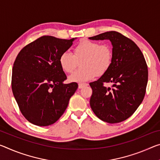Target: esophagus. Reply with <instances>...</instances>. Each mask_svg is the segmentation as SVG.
I'll use <instances>...</instances> for the list:
<instances>
[{
	"label": "esophagus",
	"mask_w": 160,
	"mask_h": 160,
	"mask_svg": "<svg viewBox=\"0 0 160 160\" xmlns=\"http://www.w3.org/2000/svg\"><path fill=\"white\" fill-rule=\"evenodd\" d=\"M88 85V83H79V85H78V88L79 89H81V88H82L83 87H85V86H87Z\"/></svg>",
	"instance_id": "1"
}]
</instances>
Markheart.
Listing matches in <instances>:
<instances>
[{"mask_svg": "<svg viewBox=\"0 0 160 160\" xmlns=\"http://www.w3.org/2000/svg\"><path fill=\"white\" fill-rule=\"evenodd\" d=\"M112 59V50L110 45L84 39L73 48V54L63 52L60 55L59 63L65 72L70 73L78 66V62L82 61V68L75 71L68 79L70 82H84L107 72Z\"/></svg>", "mask_w": 160, "mask_h": 160, "instance_id": "obj_1", "label": "heart"}]
</instances>
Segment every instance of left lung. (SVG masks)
<instances>
[{"label":"left lung","mask_w":160,"mask_h":160,"mask_svg":"<svg viewBox=\"0 0 160 160\" xmlns=\"http://www.w3.org/2000/svg\"><path fill=\"white\" fill-rule=\"evenodd\" d=\"M110 40L113 59L110 67L97 81L90 82L92 90L90 104L95 115L108 123H118L130 118L142 102L148 80V65L142 52L131 39L117 31L89 38ZM113 88H106V83Z\"/></svg>","instance_id":"1"}]
</instances>
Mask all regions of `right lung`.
<instances>
[{"instance_id":"obj_1","label":"right lung","mask_w":160,"mask_h":160,"mask_svg":"<svg viewBox=\"0 0 160 160\" xmlns=\"http://www.w3.org/2000/svg\"><path fill=\"white\" fill-rule=\"evenodd\" d=\"M74 40L43 35L18 54L12 71V91L22 115L30 123L40 127L55 123L78 89L76 82L63 83L67 76L59 63L60 55Z\"/></svg>"}]
</instances>
